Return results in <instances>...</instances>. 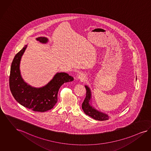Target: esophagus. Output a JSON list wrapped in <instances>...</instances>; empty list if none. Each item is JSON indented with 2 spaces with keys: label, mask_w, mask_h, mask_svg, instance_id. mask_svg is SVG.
Here are the masks:
<instances>
[{
  "label": "esophagus",
  "mask_w": 151,
  "mask_h": 151,
  "mask_svg": "<svg viewBox=\"0 0 151 151\" xmlns=\"http://www.w3.org/2000/svg\"><path fill=\"white\" fill-rule=\"evenodd\" d=\"M78 79H79L81 81H82V82H83L85 80H86V76H84L83 74H79V75L78 76Z\"/></svg>",
  "instance_id": "1"
}]
</instances>
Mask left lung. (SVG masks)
Returning a JSON list of instances; mask_svg holds the SVG:
<instances>
[{
	"instance_id": "left-lung-1",
	"label": "left lung",
	"mask_w": 151,
	"mask_h": 151,
	"mask_svg": "<svg viewBox=\"0 0 151 151\" xmlns=\"http://www.w3.org/2000/svg\"><path fill=\"white\" fill-rule=\"evenodd\" d=\"M85 88L86 89V96L82 106L84 113L87 115H88L90 117H92L95 120L104 121L109 119L110 117H109L107 115L97 111L89 105V101L91 99V91L87 86H86Z\"/></svg>"
}]
</instances>
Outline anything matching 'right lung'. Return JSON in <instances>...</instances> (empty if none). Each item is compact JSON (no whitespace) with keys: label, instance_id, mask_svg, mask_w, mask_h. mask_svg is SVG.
I'll list each match as a JSON object with an SVG mask.
<instances>
[{"label":"right lung","instance_id":"right-lung-1","mask_svg":"<svg viewBox=\"0 0 151 151\" xmlns=\"http://www.w3.org/2000/svg\"><path fill=\"white\" fill-rule=\"evenodd\" d=\"M37 40L46 43L47 39L38 37ZM26 45L15 55L12 63L9 76V88L15 100L21 105L34 111L45 112L54 107L58 101V93L64 83L73 81L67 73H58L44 87L36 88L26 83L20 74L19 63L26 48Z\"/></svg>","mask_w":151,"mask_h":151}]
</instances>
